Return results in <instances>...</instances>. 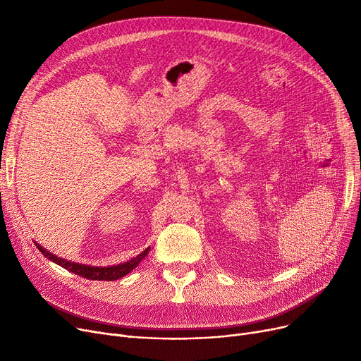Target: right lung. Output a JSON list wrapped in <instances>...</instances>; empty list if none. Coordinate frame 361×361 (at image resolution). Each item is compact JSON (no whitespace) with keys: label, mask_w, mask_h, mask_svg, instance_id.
Wrapping results in <instances>:
<instances>
[{"label":"right lung","mask_w":361,"mask_h":361,"mask_svg":"<svg viewBox=\"0 0 361 361\" xmlns=\"http://www.w3.org/2000/svg\"><path fill=\"white\" fill-rule=\"evenodd\" d=\"M49 260L61 264L64 269H68L73 274H78L86 279H94V281H117L127 274H130L133 269L137 268V264L142 260V256H137L136 259H131L130 262L117 264V267H109V268H92L86 267V264H79V263H73L68 260H64L61 257H56L51 253H47Z\"/></svg>","instance_id":"add662e5"}]
</instances>
